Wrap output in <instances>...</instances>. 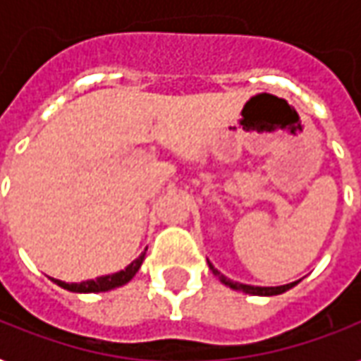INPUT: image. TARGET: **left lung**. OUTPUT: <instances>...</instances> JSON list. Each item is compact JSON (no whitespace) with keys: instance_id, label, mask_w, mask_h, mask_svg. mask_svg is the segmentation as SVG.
Segmentation results:
<instances>
[{"instance_id":"obj_1","label":"left lung","mask_w":361,"mask_h":361,"mask_svg":"<svg viewBox=\"0 0 361 361\" xmlns=\"http://www.w3.org/2000/svg\"><path fill=\"white\" fill-rule=\"evenodd\" d=\"M209 268L213 269V274H215L221 281H223L224 286H228L231 289H236V291H242V293H248V295H262V297H271V295H281L286 293L287 289H291L295 287L299 281H293V283H287V286H277V287H258V286H246V283H238V281H231V279H226V277L219 271V269L213 268V264H209Z\"/></svg>"}]
</instances>
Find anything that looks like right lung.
Masks as SVG:
<instances>
[{"label": "right lung", "instance_id": "1", "mask_svg": "<svg viewBox=\"0 0 361 361\" xmlns=\"http://www.w3.org/2000/svg\"><path fill=\"white\" fill-rule=\"evenodd\" d=\"M145 254L142 252L135 262H130L127 268L121 269L117 274H111V276H102L97 279H87V281H82V283H66V281H60V279H52L56 286H60L62 289H68V291H74V293H102V291H109V289H115V287H121L128 283L133 277L137 276V271L142 266V259H145Z\"/></svg>", "mask_w": 361, "mask_h": 361}]
</instances>
